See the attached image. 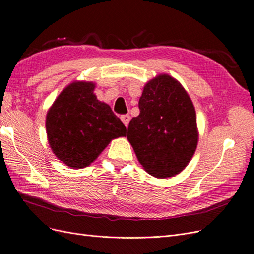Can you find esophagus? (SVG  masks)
Wrapping results in <instances>:
<instances>
[{
	"label": "esophagus",
	"mask_w": 254,
	"mask_h": 254,
	"mask_svg": "<svg viewBox=\"0 0 254 254\" xmlns=\"http://www.w3.org/2000/svg\"><path fill=\"white\" fill-rule=\"evenodd\" d=\"M120 118H121L122 122H124V124H125V126L127 127V126H128V122H129V120H130L129 115H122Z\"/></svg>",
	"instance_id": "1"
}]
</instances>
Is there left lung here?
I'll return each mask as SVG.
<instances>
[{"label":"left lung","mask_w":254,"mask_h":254,"mask_svg":"<svg viewBox=\"0 0 254 254\" xmlns=\"http://www.w3.org/2000/svg\"><path fill=\"white\" fill-rule=\"evenodd\" d=\"M139 115L129 121L127 139L144 170L157 178L182 172L197 146L196 114L189 95L169 75L145 84Z\"/></svg>","instance_id":"8db88e82"}]
</instances>
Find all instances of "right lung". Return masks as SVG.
<instances>
[{
  "instance_id": "add662e5",
  "label": "right lung",
  "mask_w": 254,
  "mask_h": 254,
  "mask_svg": "<svg viewBox=\"0 0 254 254\" xmlns=\"http://www.w3.org/2000/svg\"><path fill=\"white\" fill-rule=\"evenodd\" d=\"M92 82H73L57 98L46 116V132L55 155L65 165L82 169L127 128L110 105L97 99Z\"/></svg>"
}]
</instances>
